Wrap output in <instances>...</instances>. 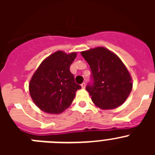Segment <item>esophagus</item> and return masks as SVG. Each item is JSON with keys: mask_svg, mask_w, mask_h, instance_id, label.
<instances>
[{"mask_svg": "<svg viewBox=\"0 0 155 155\" xmlns=\"http://www.w3.org/2000/svg\"><path fill=\"white\" fill-rule=\"evenodd\" d=\"M81 87L84 89V88H85V83L84 82H83L81 84Z\"/></svg>", "mask_w": 155, "mask_h": 155, "instance_id": "1", "label": "esophagus"}]
</instances>
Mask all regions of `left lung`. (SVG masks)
I'll return each mask as SVG.
<instances>
[{"label": "left lung", "mask_w": 155, "mask_h": 155, "mask_svg": "<svg viewBox=\"0 0 155 155\" xmlns=\"http://www.w3.org/2000/svg\"><path fill=\"white\" fill-rule=\"evenodd\" d=\"M91 71V82L86 90L95 105L102 109H116L128 98L133 87L132 78L124 63L104 47L81 53Z\"/></svg>", "instance_id": "1"}]
</instances>
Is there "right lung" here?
<instances>
[{
	"label": "right lung",
	"mask_w": 155,
	"mask_h": 155,
	"mask_svg": "<svg viewBox=\"0 0 155 155\" xmlns=\"http://www.w3.org/2000/svg\"><path fill=\"white\" fill-rule=\"evenodd\" d=\"M77 53L57 51L41 63L29 83L34 103L42 111L59 114L69 107L77 90L81 88L70 71Z\"/></svg>",
	"instance_id": "1"
}]
</instances>
